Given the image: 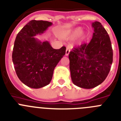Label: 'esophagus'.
Returning a JSON list of instances; mask_svg holds the SVG:
<instances>
[{"instance_id":"obj_1","label":"esophagus","mask_w":121,"mask_h":121,"mask_svg":"<svg viewBox=\"0 0 121 121\" xmlns=\"http://www.w3.org/2000/svg\"><path fill=\"white\" fill-rule=\"evenodd\" d=\"M70 52V49L68 48H67V49H66V51H65V55L68 56V54H69Z\"/></svg>"}]
</instances>
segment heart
Here are the masks:
<instances>
[{"label": "heart", "instance_id": "obj_1", "mask_svg": "<svg viewBox=\"0 0 121 121\" xmlns=\"http://www.w3.org/2000/svg\"><path fill=\"white\" fill-rule=\"evenodd\" d=\"M82 28L81 27H76L65 31L62 33V37L66 40H73L80 36L81 39L85 38V35H81L82 33Z\"/></svg>", "mask_w": 121, "mask_h": 121}]
</instances>
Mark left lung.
<instances>
[{
	"label": "left lung",
	"instance_id": "left-lung-1",
	"mask_svg": "<svg viewBox=\"0 0 121 121\" xmlns=\"http://www.w3.org/2000/svg\"><path fill=\"white\" fill-rule=\"evenodd\" d=\"M91 26L94 33L90 42L74 48L68 56L73 83L85 89L102 83L113 62V49L107 32L98 21Z\"/></svg>",
	"mask_w": 121,
	"mask_h": 121
}]
</instances>
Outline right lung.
Segmentation results:
<instances>
[{
    "label": "right lung",
    "instance_id": "add662e5",
    "mask_svg": "<svg viewBox=\"0 0 121 121\" xmlns=\"http://www.w3.org/2000/svg\"><path fill=\"white\" fill-rule=\"evenodd\" d=\"M52 24L32 20L16 37L12 54L15 71L21 82L30 88L48 85L54 68L65 54V47L54 49L49 42H41L35 37L43 34Z\"/></svg>",
    "mask_w": 121,
    "mask_h": 121
}]
</instances>
